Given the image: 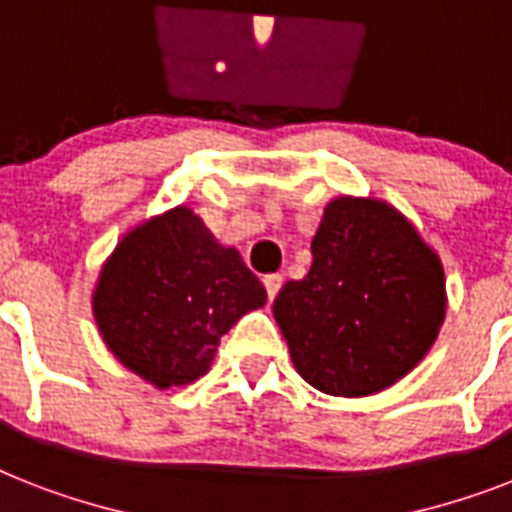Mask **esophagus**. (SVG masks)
I'll use <instances>...</instances> for the list:
<instances>
[{"instance_id": "obj_1", "label": "esophagus", "mask_w": 512, "mask_h": 512, "mask_svg": "<svg viewBox=\"0 0 512 512\" xmlns=\"http://www.w3.org/2000/svg\"><path fill=\"white\" fill-rule=\"evenodd\" d=\"M265 284V292H268V299H276L278 289H281V284H284V278L278 276V273H270V276L263 278Z\"/></svg>"}]
</instances>
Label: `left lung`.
I'll use <instances>...</instances> for the list:
<instances>
[{"label":"left lung","instance_id":"8db88e82","mask_svg":"<svg viewBox=\"0 0 512 512\" xmlns=\"http://www.w3.org/2000/svg\"><path fill=\"white\" fill-rule=\"evenodd\" d=\"M313 265L273 302L297 373L331 397H368L421 363L447 313L442 260L384 199L336 197Z\"/></svg>","mask_w":512,"mask_h":512}]
</instances>
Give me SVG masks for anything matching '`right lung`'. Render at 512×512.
<instances>
[{
    "label": "right lung",
    "mask_w": 512,
    "mask_h": 512,
    "mask_svg": "<svg viewBox=\"0 0 512 512\" xmlns=\"http://www.w3.org/2000/svg\"><path fill=\"white\" fill-rule=\"evenodd\" d=\"M265 299L242 255L178 205L123 234L99 270L91 310L115 360L170 389L205 376L220 336Z\"/></svg>",
    "instance_id": "add662e5"
}]
</instances>
